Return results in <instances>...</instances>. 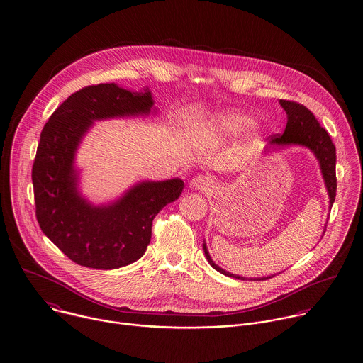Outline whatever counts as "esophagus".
<instances>
[{
    "label": "esophagus",
    "mask_w": 363,
    "mask_h": 363,
    "mask_svg": "<svg viewBox=\"0 0 363 363\" xmlns=\"http://www.w3.org/2000/svg\"><path fill=\"white\" fill-rule=\"evenodd\" d=\"M189 186L193 191H200V192H207L213 188V179L207 175H197L193 177L189 182Z\"/></svg>",
    "instance_id": "34e87169"
}]
</instances>
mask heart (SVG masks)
I'll return each mask as SVG.
<instances>
[{
    "instance_id": "b5f03b06",
    "label": "heart",
    "mask_w": 363,
    "mask_h": 363,
    "mask_svg": "<svg viewBox=\"0 0 363 363\" xmlns=\"http://www.w3.org/2000/svg\"><path fill=\"white\" fill-rule=\"evenodd\" d=\"M255 122L256 119L251 113L237 109H223L201 119L192 130V137L200 144L218 145L242 135L255 125ZM263 137L264 133L260 128L251 131L247 141V150H255L262 144Z\"/></svg>"
}]
</instances>
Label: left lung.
Returning <instances> with one entry per match:
<instances>
[{
    "instance_id": "8db88e82",
    "label": "left lung",
    "mask_w": 363,
    "mask_h": 363,
    "mask_svg": "<svg viewBox=\"0 0 363 363\" xmlns=\"http://www.w3.org/2000/svg\"><path fill=\"white\" fill-rule=\"evenodd\" d=\"M279 106L284 108L286 112V128L284 130V134L279 137H274L269 141L264 155L274 153L279 150H286L291 147H301L311 150V153L315 156L320 164V174L323 178L325 188L328 191L329 196V207L333 206L335 197H336V148L326 133V130L320 128L318 121L313 115L311 111H308L304 106H300L298 103L294 101H286V100H279ZM326 228V225H325ZM325 233V232H323ZM203 251L204 255L207 257L208 263L213 266V269L225 276L237 278V279H247L245 277L232 274L222 267H219L213 260L207 250L206 241L203 242ZM274 277L267 276V277L251 278V281H260V279H267V278Z\"/></svg>"
}]
</instances>
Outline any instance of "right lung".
I'll return each mask as SVG.
<instances>
[{
	"label": "right lung",
	"mask_w": 363,
	"mask_h": 363,
	"mask_svg": "<svg viewBox=\"0 0 363 363\" xmlns=\"http://www.w3.org/2000/svg\"><path fill=\"white\" fill-rule=\"evenodd\" d=\"M150 87L89 86L71 94L43 126L33 166L35 213L45 235L72 262L99 270L134 263L145 254L152 220L175 201L181 178L138 181L115 200L94 204L81 191L77 153L94 122L157 113Z\"/></svg>",
	"instance_id": "add662e5"
}]
</instances>
